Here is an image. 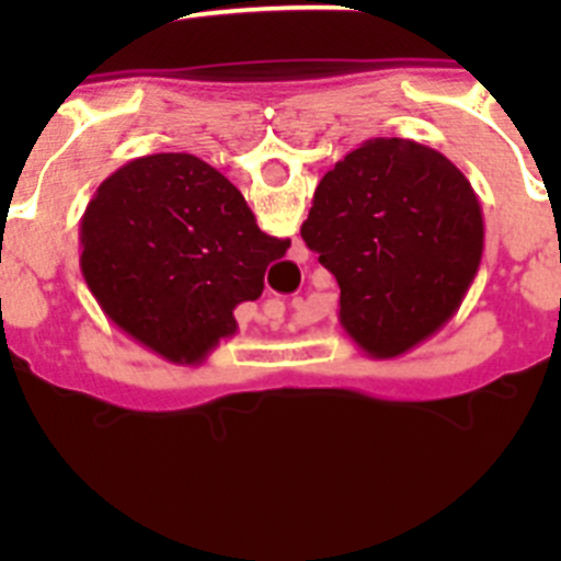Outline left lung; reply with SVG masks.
Wrapping results in <instances>:
<instances>
[{"label":"left lung","instance_id":"1","mask_svg":"<svg viewBox=\"0 0 561 561\" xmlns=\"http://www.w3.org/2000/svg\"><path fill=\"white\" fill-rule=\"evenodd\" d=\"M340 284V325L374 359L453 320L483 257V210L435 148L376 137L325 173L300 227Z\"/></svg>","mask_w":561,"mask_h":561}]
</instances>
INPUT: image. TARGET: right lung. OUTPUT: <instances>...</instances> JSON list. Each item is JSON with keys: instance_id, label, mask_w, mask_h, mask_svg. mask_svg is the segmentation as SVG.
Segmentation results:
<instances>
[{"instance_id": "add662e5", "label": "right lung", "mask_w": 561, "mask_h": 561, "mask_svg": "<svg viewBox=\"0 0 561 561\" xmlns=\"http://www.w3.org/2000/svg\"><path fill=\"white\" fill-rule=\"evenodd\" d=\"M289 238L266 236L227 176L193 153H148L101 182L81 219V272L126 334L196 365L238 331Z\"/></svg>"}]
</instances>
